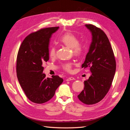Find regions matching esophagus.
Masks as SVG:
<instances>
[{
    "label": "esophagus",
    "mask_w": 130,
    "mask_h": 130,
    "mask_svg": "<svg viewBox=\"0 0 130 130\" xmlns=\"http://www.w3.org/2000/svg\"><path fill=\"white\" fill-rule=\"evenodd\" d=\"M75 80V78L73 77H69L66 79V81H71V80Z\"/></svg>",
    "instance_id": "obj_1"
}]
</instances>
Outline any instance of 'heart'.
Segmentation results:
<instances>
[{
	"instance_id": "1",
	"label": "heart",
	"mask_w": 130,
	"mask_h": 130,
	"mask_svg": "<svg viewBox=\"0 0 130 130\" xmlns=\"http://www.w3.org/2000/svg\"><path fill=\"white\" fill-rule=\"evenodd\" d=\"M60 41L63 44L69 47L72 49L73 53L75 56L80 57L84 54V48L80 44L78 38L72 33L66 32L60 38ZM49 56L54 57L56 56V49L54 46L51 48L49 51ZM74 64L70 62L64 63L62 64V68L65 71L70 73L72 72Z\"/></svg>"
}]
</instances>
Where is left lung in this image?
<instances>
[{
    "mask_svg": "<svg viewBox=\"0 0 130 130\" xmlns=\"http://www.w3.org/2000/svg\"><path fill=\"white\" fill-rule=\"evenodd\" d=\"M92 35V41L82 68L89 67L92 75L84 81L85 87L77 97L82 103L93 105L106 96L112 85L116 61L107 35L99 27L86 24Z\"/></svg>",
    "mask_w": 130,
    "mask_h": 130,
    "instance_id": "8db88e82",
    "label": "left lung"
}]
</instances>
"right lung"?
I'll use <instances>...</instances> for the list:
<instances>
[{"label":"right lung","instance_id":"add662e5","mask_svg":"<svg viewBox=\"0 0 130 130\" xmlns=\"http://www.w3.org/2000/svg\"><path fill=\"white\" fill-rule=\"evenodd\" d=\"M58 28L45 27L31 33L19 47L16 63L17 78L27 98L34 103L43 104L50 100L63 81L58 75L46 78L43 73V64L49 60L50 39Z\"/></svg>","mask_w":130,"mask_h":130}]
</instances>
